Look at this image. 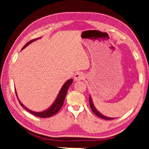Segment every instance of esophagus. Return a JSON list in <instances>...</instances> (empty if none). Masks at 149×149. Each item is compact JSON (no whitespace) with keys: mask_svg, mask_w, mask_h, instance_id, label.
I'll return each instance as SVG.
<instances>
[{"mask_svg":"<svg viewBox=\"0 0 149 149\" xmlns=\"http://www.w3.org/2000/svg\"><path fill=\"white\" fill-rule=\"evenodd\" d=\"M84 77H85V76L83 73L77 72V74H75V75L74 80L76 81H81V80L84 79Z\"/></svg>","mask_w":149,"mask_h":149,"instance_id":"esophagus-1","label":"esophagus"}]
</instances>
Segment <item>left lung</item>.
I'll use <instances>...</instances> for the list:
<instances>
[{"label": "left lung", "instance_id": "1", "mask_svg": "<svg viewBox=\"0 0 149 149\" xmlns=\"http://www.w3.org/2000/svg\"><path fill=\"white\" fill-rule=\"evenodd\" d=\"M89 104H90V107L91 108V110H93V112H94V114H96L97 116H99L100 118H102V119L104 120H113V119H115V118H108V117H107V116H104V115H102L100 114V113L98 111L97 109H96L95 106L93 105V101H92V99H91V97L89 95Z\"/></svg>", "mask_w": 149, "mask_h": 149}]
</instances>
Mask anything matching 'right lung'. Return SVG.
<instances>
[{
	"label": "right lung",
	"instance_id": "right-lung-1",
	"mask_svg": "<svg viewBox=\"0 0 149 149\" xmlns=\"http://www.w3.org/2000/svg\"><path fill=\"white\" fill-rule=\"evenodd\" d=\"M37 38L31 40V41H29L28 42H27V43L25 45V46L23 48H22V49H24L25 47H26L27 46V45H29L30 43H31V42L35 41V40H37ZM72 81H73L72 79H70L68 81H67L65 82V84H64V85L62 86V89H61V90H60V91L56 99L55 100L54 102L53 103V104H52L51 107H50L48 110L43 111V112H33V111L30 110L28 109V108L25 107L22 104V102L19 100L18 97H17V96L16 91V95L17 96V99H18V101L19 102L20 105H21L22 107H24L26 110L28 111L29 112L31 113V114L34 115L37 117H39V118H49V117L52 116L54 115L55 114H56V113L60 110V108H62L63 104H64V101L65 100V95H66L67 91H68V90L70 85H72Z\"/></svg>",
	"mask_w": 149,
	"mask_h": 149
}]
</instances>
